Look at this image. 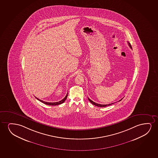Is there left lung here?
Instances as JSON below:
<instances>
[{
    "label": "left lung",
    "instance_id": "obj_1",
    "mask_svg": "<svg viewBox=\"0 0 158 158\" xmlns=\"http://www.w3.org/2000/svg\"><path fill=\"white\" fill-rule=\"evenodd\" d=\"M128 45H129V46H130V48H131V49H132V46H131V44H130L129 42H128ZM88 99H89V101L91 102V103L93 104V105H94L98 106V107H106V106H110V105H112V104H113V103H112V104H107V105H102V104H97V103H96V102H93L92 100H91L89 98H88ZM121 100H122V99H121V100H120L119 101H121Z\"/></svg>",
    "mask_w": 158,
    "mask_h": 158
}]
</instances>
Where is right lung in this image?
Segmentation results:
<instances>
[{
    "mask_svg": "<svg viewBox=\"0 0 158 158\" xmlns=\"http://www.w3.org/2000/svg\"><path fill=\"white\" fill-rule=\"evenodd\" d=\"M67 95H68V93H67V94H66V95L65 96V97L63 100H61L60 102H44V101H43V100L38 99L37 98H37V99L39 100L40 102H42L44 104H46V105H51V106H55V105H60V104H63V102H64L66 99H67Z\"/></svg>",
    "mask_w": 158,
    "mask_h": 158,
    "instance_id": "right-lung-1",
    "label": "right lung"
}]
</instances>
